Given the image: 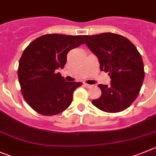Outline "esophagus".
I'll return each mask as SVG.
<instances>
[{
	"label": "esophagus",
	"mask_w": 156,
	"mask_h": 156,
	"mask_svg": "<svg viewBox=\"0 0 156 156\" xmlns=\"http://www.w3.org/2000/svg\"><path fill=\"white\" fill-rule=\"evenodd\" d=\"M83 86L87 88H90L92 87V85H90V84H87V83H83Z\"/></svg>",
	"instance_id": "34e87169"
}]
</instances>
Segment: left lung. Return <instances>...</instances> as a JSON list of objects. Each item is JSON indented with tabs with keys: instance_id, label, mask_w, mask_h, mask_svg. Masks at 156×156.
<instances>
[{
	"instance_id": "8db88e82",
	"label": "left lung",
	"mask_w": 156,
	"mask_h": 156,
	"mask_svg": "<svg viewBox=\"0 0 156 156\" xmlns=\"http://www.w3.org/2000/svg\"><path fill=\"white\" fill-rule=\"evenodd\" d=\"M91 52L98 58L101 71L108 73L111 85L99 84L101 96L92 104L105 112L127 109L140 92L144 78V64L133 43L118 34L83 35Z\"/></svg>"
}]
</instances>
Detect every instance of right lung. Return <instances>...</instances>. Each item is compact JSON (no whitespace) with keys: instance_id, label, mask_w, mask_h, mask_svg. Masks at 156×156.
I'll return each mask as SVG.
<instances>
[{"instance_id":"add662e5","label":"right lung","mask_w":156,"mask_h":156,"mask_svg":"<svg viewBox=\"0 0 156 156\" xmlns=\"http://www.w3.org/2000/svg\"><path fill=\"white\" fill-rule=\"evenodd\" d=\"M85 44L82 35H44L24 50L18 69L21 91L27 104L42 115H55L73 101V92L80 82H66L59 73L67 53Z\"/></svg>"}]
</instances>
